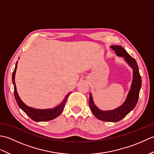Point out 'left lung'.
<instances>
[{
  "label": "left lung",
  "mask_w": 154,
  "mask_h": 154,
  "mask_svg": "<svg viewBox=\"0 0 154 154\" xmlns=\"http://www.w3.org/2000/svg\"><path fill=\"white\" fill-rule=\"evenodd\" d=\"M111 48L115 51L119 56L124 57L125 60L133 69V81L127 99L122 106L116 109L109 111H102L94 105L92 96H89V106L93 114L98 119L107 122H116L122 120L130 111L132 110L138 103L140 88L142 86V78L140 75L139 68L134 58L127 53L124 49L120 45H112Z\"/></svg>",
  "instance_id": "left-lung-1"
}]
</instances>
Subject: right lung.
<instances>
[{"label": "right lung", "mask_w": 154, "mask_h": 154, "mask_svg": "<svg viewBox=\"0 0 154 154\" xmlns=\"http://www.w3.org/2000/svg\"><path fill=\"white\" fill-rule=\"evenodd\" d=\"M16 67H17V62H16L15 69L12 73V83H13V85H14V97L16 100V103H17L19 107L20 108V109L24 111V112L31 119H32L34 121H35V122H45V121H49V120H53L55 119L56 117H57L60 114H61L64 109L65 103H66V101H67V99L68 96L69 95L70 93L67 94L66 97L65 98V99L63 100V102L61 103V104H60V105L57 106V107H55V109L40 110V109H32L31 107H29L26 105V104L21 100V99H20V97L17 93V91H16V85H15V81H14Z\"/></svg>", "instance_id": "obj_1"}]
</instances>
